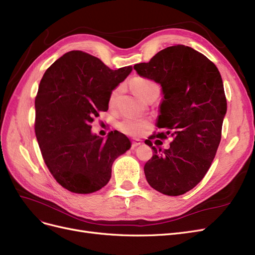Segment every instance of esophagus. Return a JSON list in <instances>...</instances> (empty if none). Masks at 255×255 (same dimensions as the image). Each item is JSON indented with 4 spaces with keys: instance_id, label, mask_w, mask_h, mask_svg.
Here are the masks:
<instances>
[{
    "instance_id": "34e87169",
    "label": "esophagus",
    "mask_w": 255,
    "mask_h": 255,
    "mask_svg": "<svg viewBox=\"0 0 255 255\" xmlns=\"http://www.w3.org/2000/svg\"><path fill=\"white\" fill-rule=\"evenodd\" d=\"M139 144H141V140H139V139H134L132 141V146H133V148H136V146H138Z\"/></svg>"
}]
</instances>
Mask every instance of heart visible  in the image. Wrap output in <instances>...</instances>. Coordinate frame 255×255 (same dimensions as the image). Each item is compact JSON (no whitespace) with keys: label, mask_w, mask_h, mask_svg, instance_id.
<instances>
[{"label":"heart","mask_w":255,"mask_h":255,"mask_svg":"<svg viewBox=\"0 0 255 255\" xmlns=\"http://www.w3.org/2000/svg\"><path fill=\"white\" fill-rule=\"evenodd\" d=\"M135 94L143 101H146L153 96L159 94V87L156 83L144 78H134L130 81ZM121 87L115 88L110 96V105H115L120 94ZM150 127V122L140 118H125L118 123V128L122 133L129 136H140Z\"/></svg>","instance_id":"1"}]
</instances>
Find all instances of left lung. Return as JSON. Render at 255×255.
Returning <instances> with one entry per match:
<instances>
[{"label": "left lung", "instance_id": "8db88e82", "mask_svg": "<svg viewBox=\"0 0 255 255\" xmlns=\"http://www.w3.org/2000/svg\"><path fill=\"white\" fill-rule=\"evenodd\" d=\"M134 69L141 78L160 85L163 99L156 127L165 132L156 137L172 138L164 151L144 141L154 151L143 168L145 179L161 194L183 195L203 179L220 143L227 114L220 72L203 54L182 44L159 51Z\"/></svg>", "mask_w": 255, "mask_h": 255}]
</instances>
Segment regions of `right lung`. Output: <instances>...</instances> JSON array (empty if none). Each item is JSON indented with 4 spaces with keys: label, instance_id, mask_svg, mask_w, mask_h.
Instances as JSON below:
<instances>
[{
    "label": "right lung",
    "instance_id": "right-lung-1",
    "mask_svg": "<svg viewBox=\"0 0 255 255\" xmlns=\"http://www.w3.org/2000/svg\"><path fill=\"white\" fill-rule=\"evenodd\" d=\"M132 70H112L90 54L71 51L44 72L35 99V133L45 165L64 188L75 194L101 189L115 159L130 148L125 134L114 130L104 139L90 123L109 110L112 91Z\"/></svg>",
    "mask_w": 255,
    "mask_h": 255
}]
</instances>
